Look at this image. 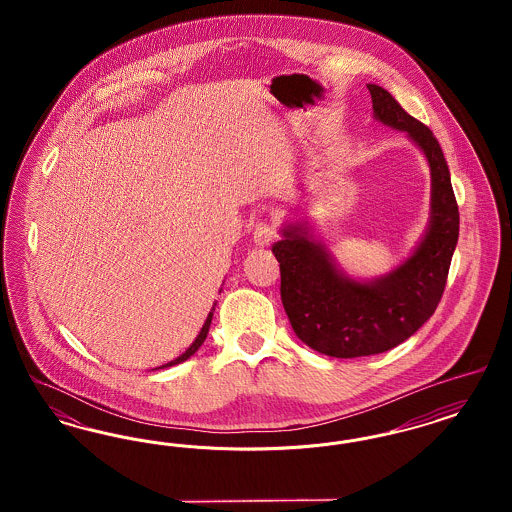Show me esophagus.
<instances>
[{
	"mask_svg": "<svg viewBox=\"0 0 512 512\" xmlns=\"http://www.w3.org/2000/svg\"><path fill=\"white\" fill-rule=\"evenodd\" d=\"M278 234V228L274 222H259L253 230V242L257 245H268Z\"/></svg>",
	"mask_w": 512,
	"mask_h": 512,
	"instance_id": "esophagus-1",
	"label": "esophagus"
}]
</instances>
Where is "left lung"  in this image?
<instances>
[{"label": "left lung", "mask_w": 512, "mask_h": 512, "mask_svg": "<svg viewBox=\"0 0 512 512\" xmlns=\"http://www.w3.org/2000/svg\"><path fill=\"white\" fill-rule=\"evenodd\" d=\"M368 92L376 119L407 132L430 163L432 220L422 244L401 267L370 284L345 278L299 226L284 228V238L272 244L293 332L338 359L384 353L411 338L438 309L459 240V205L436 136L382 86L368 84Z\"/></svg>", "instance_id": "left-lung-1"}]
</instances>
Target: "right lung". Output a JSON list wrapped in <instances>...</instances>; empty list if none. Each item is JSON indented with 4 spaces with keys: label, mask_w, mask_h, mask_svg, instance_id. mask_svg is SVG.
Wrapping results in <instances>:
<instances>
[{
    "label": "right lung",
    "mask_w": 512,
    "mask_h": 512,
    "mask_svg": "<svg viewBox=\"0 0 512 512\" xmlns=\"http://www.w3.org/2000/svg\"><path fill=\"white\" fill-rule=\"evenodd\" d=\"M211 318H213V313H209V317H207V320H205V324H203V328H201V332H199V336L195 338L194 343L186 349V353L184 355H180L178 359H174V361H171V363H167V365H163V368L165 366H172V365H178V363H184L186 359H190L192 355H194L195 351L201 347V343L205 341V338H207V334H209V326H211Z\"/></svg>",
    "instance_id": "obj_1"
}]
</instances>
